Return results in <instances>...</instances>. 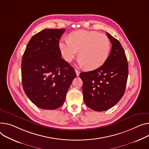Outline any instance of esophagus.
<instances>
[{
    "label": "esophagus",
    "instance_id": "obj_1",
    "mask_svg": "<svg viewBox=\"0 0 149 149\" xmlns=\"http://www.w3.org/2000/svg\"><path fill=\"white\" fill-rule=\"evenodd\" d=\"M75 73H76L77 76V77H78V76H79V75H80V72L78 70H77V69H75Z\"/></svg>",
    "mask_w": 149,
    "mask_h": 149
}]
</instances>
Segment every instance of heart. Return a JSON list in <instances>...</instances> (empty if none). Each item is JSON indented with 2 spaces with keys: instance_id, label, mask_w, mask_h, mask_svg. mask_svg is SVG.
Returning <instances> with one entry per match:
<instances>
[{
  "instance_id": "obj_1",
  "label": "heart",
  "mask_w": 149,
  "mask_h": 149,
  "mask_svg": "<svg viewBox=\"0 0 149 149\" xmlns=\"http://www.w3.org/2000/svg\"><path fill=\"white\" fill-rule=\"evenodd\" d=\"M62 56L68 62L78 54L79 63L93 70L101 66L110 54L111 42L105 35L95 31H78L69 34V39H63L58 43Z\"/></svg>"
}]
</instances>
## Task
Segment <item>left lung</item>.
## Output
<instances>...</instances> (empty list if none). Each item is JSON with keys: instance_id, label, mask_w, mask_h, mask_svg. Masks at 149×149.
Listing matches in <instances>:
<instances>
[{"instance_id": "1", "label": "left lung", "mask_w": 149, "mask_h": 149, "mask_svg": "<svg viewBox=\"0 0 149 149\" xmlns=\"http://www.w3.org/2000/svg\"><path fill=\"white\" fill-rule=\"evenodd\" d=\"M112 44L107 61L93 71L81 72L83 93L86 105L96 111L114 106L123 96L128 77V65L123 48L108 32Z\"/></svg>"}]
</instances>
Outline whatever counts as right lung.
<instances>
[{
	"label": "right lung",
	"mask_w": 149,
	"mask_h": 149,
	"mask_svg": "<svg viewBox=\"0 0 149 149\" xmlns=\"http://www.w3.org/2000/svg\"><path fill=\"white\" fill-rule=\"evenodd\" d=\"M65 29H47L28 42L22 61L24 91L38 107L55 110L65 102L76 77L74 68L62 58L59 39Z\"/></svg>",
	"instance_id": "right-lung-1"
}]
</instances>
